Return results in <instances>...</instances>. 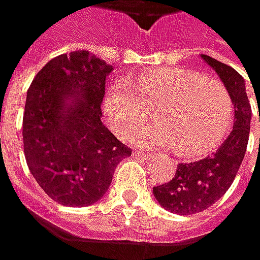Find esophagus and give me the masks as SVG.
<instances>
[{"instance_id":"obj_1","label":"esophagus","mask_w":260,"mask_h":260,"mask_svg":"<svg viewBox=\"0 0 260 260\" xmlns=\"http://www.w3.org/2000/svg\"><path fill=\"white\" fill-rule=\"evenodd\" d=\"M136 154H137V155H140V157H148L151 152H148V151H140V149H139V151H136Z\"/></svg>"}]
</instances>
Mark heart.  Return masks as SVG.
<instances>
[{
    "label": "heart",
    "instance_id": "b5f03b06",
    "mask_svg": "<svg viewBox=\"0 0 260 260\" xmlns=\"http://www.w3.org/2000/svg\"><path fill=\"white\" fill-rule=\"evenodd\" d=\"M129 83L117 82L108 91L105 109L115 133L145 146H174L181 157H198L216 149L233 121V99L213 77L181 67H160L142 73Z\"/></svg>",
    "mask_w": 260,
    "mask_h": 260
}]
</instances>
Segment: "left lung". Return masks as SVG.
<instances>
[{
	"instance_id": "1",
	"label": "left lung",
	"mask_w": 260,
	"mask_h": 260,
	"mask_svg": "<svg viewBox=\"0 0 260 260\" xmlns=\"http://www.w3.org/2000/svg\"><path fill=\"white\" fill-rule=\"evenodd\" d=\"M203 59L213 67L230 91L236 120L233 131L213 155L193 163H180L169 183L154 187L157 201L166 210L178 215L200 213L229 190L244 160L250 136L251 105L245 92L244 77L230 65L207 54H203Z\"/></svg>"
}]
</instances>
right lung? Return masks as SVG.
I'll list each match as a JSON object with an SVG mask.
<instances>
[{
  "label": "right lung",
  "instance_id": "right-lung-1",
  "mask_svg": "<svg viewBox=\"0 0 260 260\" xmlns=\"http://www.w3.org/2000/svg\"><path fill=\"white\" fill-rule=\"evenodd\" d=\"M111 71L112 65L95 54L71 51L42 67L27 91L25 161L36 183L57 204L76 207L99 201L115 166L133 152L100 118ZM70 96L75 100L67 107Z\"/></svg>",
  "mask_w": 260,
  "mask_h": 260
}]
</instances>
